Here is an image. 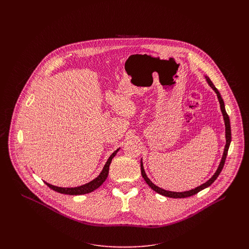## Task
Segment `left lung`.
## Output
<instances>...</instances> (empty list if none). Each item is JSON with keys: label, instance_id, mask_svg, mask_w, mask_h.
I'll list each match as a JSON object with an SVG mask.
<instances>
[{"label": "left lung", "instance_id": "obj_1", "mask_svg": "<svg viewBox=\"0 0 249 249\" xmlns=\"http://www.w3.org/2000/svg\"><path fill=\"white\" fill-rule=\"evenodd\" d=\"M205 79L208 83V85L213 89V90H214L218 96V99H219V102H220V107H221V111H222V114H223V117H224V121H225V127H226V146H225V149H224V153H223V157H222V160L220 161V164L216 170V172L214 173V175H213L211 178L209 180H207L205 183L201 184L200 186H197L196 188L194 189H191V190H188V191H183V192H174V191H168V190H164L157 185H155L151 179L149 178V177L147 176L146 172H145V169H144V164H143V160H141V173L142 175H143V178L145 179V181L147 182V184L154 190L156 191L157 193L162 195V196H165V197H169V198H186V197H190V196H193L195 194H197L198 192H200L201 190L209 187L213 182H214L217 177L220 175L223 167H224V164H225V161H226V158H227V155H228V151H229V148H230V145H231V123H230V118H229V115L227 114V111H226V108H225V103H224V100L221 96V93L219 92V90L215 88L214 84H213L211 82V80L209 79V77L205 76Z\"/></svg>", "mask_w": 249, "mask_h": 249}]
</instances>
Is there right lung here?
Masks as SVG:
<instances>
[{
    "label": "right lung",
    "mask_w": 249,
    "mask_h": 249,
    "mask_svg": "<svg viewBox=\"0 0 249 249\" xmlns=\"http://www.w3.org/2000/svg\"><path fill=\"white\" fill-rule=\"evenodd\" d=\"M119 149H117L116 151L113 152V154L108 158L107 161H106V163L104 164L101 172L99 173V175L97 177H95V178L84 185H81V186H77V187H58V186H54L52 184H49L47 182L46 185L48 187H50L51 189H53L54 191L56 192H59V193H62V194H67V195H83V194H88V193H90L92 191H94L95 189H97L104 181L105 179L107 178L108 176V172H109V165L111 163V160L112 159L115 157V155L118 153Z\"/></svg>",
    "instance_id": "1"
}]
</instances>
